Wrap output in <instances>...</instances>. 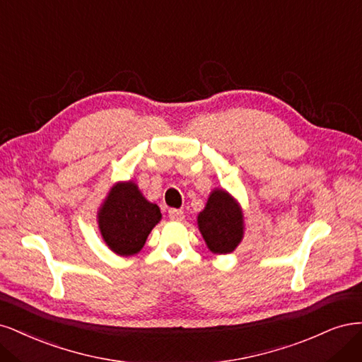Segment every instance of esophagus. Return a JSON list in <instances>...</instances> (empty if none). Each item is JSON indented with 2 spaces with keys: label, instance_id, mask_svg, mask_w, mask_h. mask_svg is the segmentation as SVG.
Masks as SVG:
<instances>
[{
  "label": "esophagus",
  "instance_id": "esophagus-1",
  "mask_svg": "<svg viewBox=\"0 0 362 362\" xmlns=\"http://www.w3.org/2000/svg\"><path fill=\"white\" fill-rule=\"evenodd\" d=\"M168 216L173 221H182L185 218V212L180 211V209H170L168 211Z\"/></svg>",
  "mask_w": 362,
  "mask_h": 362
}]
</instances>
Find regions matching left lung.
<instances>
[{
  "instance_id": "left-lung-1",
  "label": "left lung",
  "mask_w": 362,
  "mask_h": 362,
  "mask_svg": "<svg viewBox=\"0 0 362 362\" xmlns=\"http://www.w3.org/2000/svg\"><path fill=\"white\" fill-rule=\"evenodd\" d=\"M198 230L214 254H230L243 239L245 223L240 203L223 188H215L197 216Z\"/></svg>"
}]
</instances>
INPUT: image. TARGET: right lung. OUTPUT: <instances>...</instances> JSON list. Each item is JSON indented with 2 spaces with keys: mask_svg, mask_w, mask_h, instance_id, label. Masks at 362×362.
<instances>
[{
  "mask_svg": "<svg viewBox=\"0 0 362 362\" xmlns=\"http://www.w3.org/2000/svg\"><path fill=\"white\" fill-rule=\"evenodd\" d=\"M96 218L107 247L120 257H131L143 250L162 214L159 206L148 202L134 180H127L111 186Z\"/></svg>",
  "mask_w": 362,
  "mask_h": 362,
  "instance_id": "right-lung-1",
  "label": "right lung"
}]
</instances>
